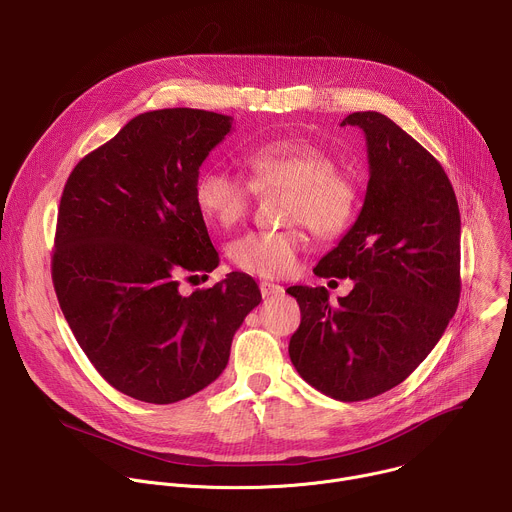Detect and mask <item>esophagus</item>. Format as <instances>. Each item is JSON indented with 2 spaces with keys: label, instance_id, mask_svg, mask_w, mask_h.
Wrapping results in <instances>:
<instances>
[{
  "label": "esophagus",
  "instance_id": "esophagus-1",
  "mask_svg": "<svg viewBox=\"0 0 512 512\" xmlns=\"http://www.w3.org/2000/svg\"><path fill=\"white\" fill-rule=\"evenodd\" d=\"M259 289H261V296L263 298H273V296H281L283 294V287L277 285V283H271V281H261Z\"/></svg>",
  "mask_w": 512,
  "mask_h": 512
}]
</instances>
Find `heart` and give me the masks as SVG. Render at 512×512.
<instances>
[{"label": "heart", "mask_w": 512, "mask_h": 512, "mask_svg": "<svg viewBox=\"0 0 512 512\" xmlns=\"http://www.w3.org/2000/svg\"><path fill=\"white\" fill-rule=\"evenodd\" d=\"M249 182L227 168L212 166L194 182V202L206 221L231 229L247 216L253 190H287L285 223H306L316 235L334 239L346 233L358 212L356 182L336 170L334 158L302 139H277L257 145L243 156ZM306 247L300 227L251 231L229 247L233 265L259 277H285L298 265Z\"/></svg>", "instance_id": "b5f03b06"}]
</instances>
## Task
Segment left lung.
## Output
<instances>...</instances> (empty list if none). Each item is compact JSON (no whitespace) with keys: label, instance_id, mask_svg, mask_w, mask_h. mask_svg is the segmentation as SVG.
<instances>
[{"label":"left lung","instance_id":"8db88e82","mask_svg":"<svg viewBox=\"0 0 512 512\" xmlns=\"http://www.w3.org/2000/svg\"><path fill=\"white\" fill-rule=\"evenodd\" d=\"M340 125L367 137L369 186L354 225L314 273L354 287L338 304L326 287H287L302 310L289 358L324 395L364 401L403 383L456 314L460 210L440 162L387 115L358 111Z\"/></svg>","mask_w":512,"mask_h":512}]
</instances>
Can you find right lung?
<instances>
[{
  "label": "right lung",
  "instance_id": "right-lung-1",
  "mask_svg": "<svg viewBox=\"0 0 512 512\" xmlns=\"http://www.w3.org/2000/svg\"><path fill=\"white\" fill-rule=\"evenodd\" d=\"M231 129L233 117L202 109L141 113L64 184L52 255L60 310L99 375L137 401L168 405L208 387L261 302L239 271L190 296L178 289L218 265L194 182Z\"/></svg>",
  "mask_w": 512,
  "mask_h": 512
}]
</instances>
